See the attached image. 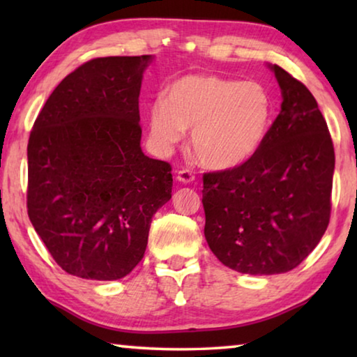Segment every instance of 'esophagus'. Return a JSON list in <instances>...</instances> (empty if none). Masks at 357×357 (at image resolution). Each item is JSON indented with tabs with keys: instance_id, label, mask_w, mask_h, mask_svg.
<instances>
[{
	"instance_id": "esophagus-1",
	"label": "esophagus",
	"mask_w": 357,
	"mask_h": 357,
	"mask_svg": "<svg viewBox=\"0 0 357 357\" xmlns=\"http://www.w3.org/2000/svg\"><path fill=\"white\" fill-rule=\"evenodd\" d=\"M176 178H178V181H181V183L189 184V183H193V181H195V173L187 170V168H183V170H179L176 173Z\"/></svg>"
}]
</instances>
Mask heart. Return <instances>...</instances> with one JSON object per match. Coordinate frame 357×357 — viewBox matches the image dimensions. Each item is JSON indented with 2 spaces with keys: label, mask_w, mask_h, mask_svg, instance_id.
Instances as JSON below:
<instances>
[{
  "label": "heart",
  "mask_w": 357,
  "mask_h": 357,
  "mask_svg": "<svg viewBox=\"0 0 357 357\" xmlns=\"http://www.w3.org/2000/svg\"><path fill=\"white\" fill-rule=\"evenodd\" d=\"M274 118L264 84L217 75H187L151 107V134L164 146L191 129L190 148L204 167L231 170L263 146Z\"/></svg>",
  "instance_id": "heart-1"
}]
</instances>
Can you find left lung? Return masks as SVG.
Here are the masks:
<instances>
[{
	"instance_id": "1",
	"label": "left lung",
	"mask_w": 357,
	"mask_h": 357,
	"mask_svg": "<svg viewBox=\"0 0 357 357\" xmlns=\"http://www.w3.org/2000/svg\"><path fill=\"white\" fill-rule=\"evenodd\" d=\"M271 69L283 102L263 146L243 165L203 174L209 249L252 275L299 266L331 219L335 154L328 124L304 83L280 66Z\"/></svg>"
}]
</instances>
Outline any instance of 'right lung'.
<instances>
[{
  "mask_svg": "<svg viewBox=\"0 0 357 357\" xmlns=\"http://www.w3.org/2000/svg\"><path fill=\"white\" fill-rule=\"evenodd\" d=\"M151 59H89L58 84L29 134V220L58 266L82 279L128 275L172 198V165L140 146L138 96Z\"/></svg>",
  "mask_w": 357,
  "mask_h": 357,
  "instance_id": "obj_1",
  "label": "right lung"
}]
</instances>
